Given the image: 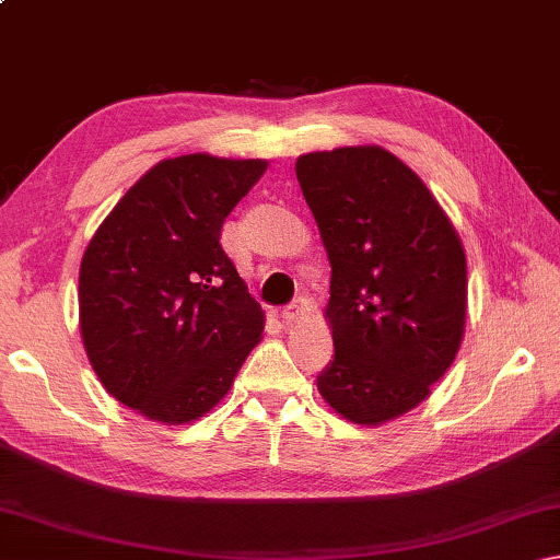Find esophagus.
Wrapping results in <instances>:
<instances>
[{
  "label": "esophagus",
  "mask_w": 560,
  "mask_h": 560,
  "mask_svg": "<svg viewBox=\"0 0 560 560\" xmlns=\"http://www.w3.org/2000/svg\"><path fill=\"white\" fill-rule=\"evenodd\" d=\"M311 314V303H308V299H296V301H291L287 308L281 311V318L287 320V324H299V320H303Z\"/></svg>",
  "instance_id": "esophagus-1"
}]
</instances>
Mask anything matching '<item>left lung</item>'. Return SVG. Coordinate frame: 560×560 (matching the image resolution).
<instances>
[{"label": "left lung", "instance_id": "obj_1", "mask_svg": "<svg viewBox=\"0 0 560 560\" xmlns=\"http://www.w3.org/2000/svg\"><path fill=\"white\" fill-rule=\"evenodd\" d=\"M330 261L326 318L336 355L318 393L355 424L428 400L467 320V257L428 185L381 145L296 160Z\"/></svg>", "mask_w": 560, "mask_h": 560}]
</instances>
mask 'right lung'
I'll return each mask as SVG.
<instances>
[{
	"mask_svg": "<svg viewBox=\"0 0 560 560\" xmlns=\"http://www.w3.org/2000/svg\"><path fill=\"white\" fill-rule=\"evenodd\" d=\"M267 160L207 153L150 167L93 234L79 326L103 387L148 420H200L261 340L264 311L220 236Z\"/></svg>",
	"mask_w": 560,
	"mask_h": 560,
	"instance_id": "obj_1",
	"label": "right lung"
}]
</instances>
